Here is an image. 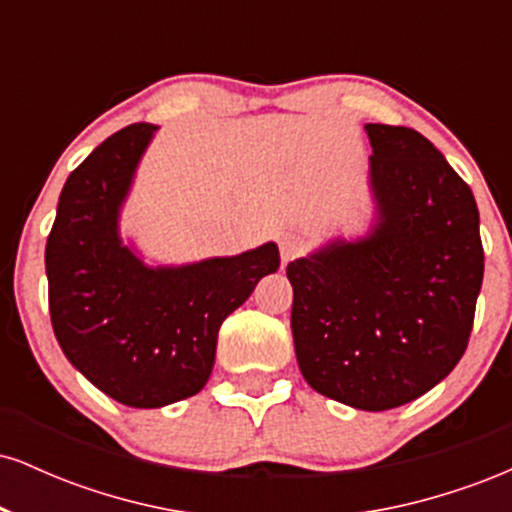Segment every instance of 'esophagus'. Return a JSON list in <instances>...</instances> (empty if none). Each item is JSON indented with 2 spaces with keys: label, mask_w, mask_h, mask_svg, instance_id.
Masks as SVG:
<instances>
[{
  "label": "esophagus",
  "mask_w": 512,
  "mask_h": 512,
  "mask_svg": "<svg viewBox=\"0 0 512 512\" xmlns=\"http://www.w3.org/2000/svg\"><path fill=\"white\" fill-rule=\"evenodd\" d=\"M305 248V240L298 236V233H284L279 238V250H281V260L289 262L293 257H298Z\"/></svg>",
  "instance_id": "esophagus-1"
}]
</instances>
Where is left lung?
Returning a JSON list of instances; mask_svg holds the SVG:
<instances>
[{
    "instance_id": "8db88e82",
    "label": "left lung",
    "mask_w": 512,
    "mask_h": 512,
    "mask_svg": "<svg viewBox=\"0 0 512 512\" xmlns=\"http://www.w3.org/2000/svg\"><path fill=\"white\" fill-rule=\"evenodd\" d=\"M380 221L368 238L289 262L303 378L385 411L436 387L469 344L484 279L472 190L424 134L366 125Z\"/></svg>"
}]
</instances>
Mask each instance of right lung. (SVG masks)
Returning <instances> with one entry per match:
<instances>
[{
  "instance_id": "right-lung-1",
  "label": "right lung",
  "mask_w": 512,
  "mask_h": 512,
  "mask_svg": "<svg viewBox=\"0 0 512 512\" xmlns=\"http://www.w3.org/2000/svg\"><path fill=\"white\" fill-rule=\"evenodd\" d=\"M154 129H120L72 170L45 245L50 320L64 356L98 390L137 409L166 407L207 385L221 322L281 262L267 243L149 269L120 243L117 211Z\"/></svg>"
}]
</instances>
